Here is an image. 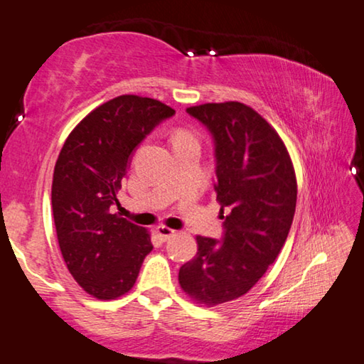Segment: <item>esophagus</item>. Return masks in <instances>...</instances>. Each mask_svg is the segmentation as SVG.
I'll list each match as a JSON object with an SVG mask.
<instances>
[{"label": "esophagus", "instance_id": "obj_1", "mask_svg": "<svg viewBox=\"0 0 364 364\" xmlns=\"http://www.w3.org/2000/svg\"><path fill=\"white\" fill-rule=\"evenodd\" d=\"M156 234H159L161 240L166 242V240H170L173 235H176V230L170 229V227H166V225H159L156 227Z\"/></svg>", "mask_w": 364, "mask_h": 364}]
</instances>
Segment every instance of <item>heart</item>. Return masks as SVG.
Segmentation results:
<instances>
[{
	"label": "heart",
	"instance_id": "obj_1",
	"mask_svg": "<svg viewBox=\"0 0 364 364\" xmlns=\"http://www.w3.org/2000/svg\"><path fill=\"white\" fill-rule=\"evenodd\" d=\"M175 137H191V134H188V132H176Z\"/></svg>",
	"mask_w": 364,
	"mask_h": 364
}]
</instances>
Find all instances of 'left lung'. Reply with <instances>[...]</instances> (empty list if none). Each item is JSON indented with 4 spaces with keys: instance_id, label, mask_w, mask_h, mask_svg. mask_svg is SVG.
<instances>
[{
    "instance_id": "left-lung-1",
    "label": "left lung",
    "mask_w": 364,
    "mask_h": 364,
    "mask_svg": "<svg viewBox=\"0 0 364 364\" xmlns=\"http://www.w3.org/2000/svg\"><path fill=\"white\" fill-rule=\"evenodd\" d=\"M215 140L217 203L224 240L196 237L198 253L180 268L189 299L205 307L247 294L278 257L294 219L297 181L291 155L274 127L238 101L186 109Z\"/></svg>"
}]
</instances>
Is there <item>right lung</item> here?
<instances>
[{
	"label": "right lung",
	"mask_w": 364,
	"mask_h": 364,
	"mask_svg": "<svg viewBox=\"0 0 364 364\" xmlns=\"http://www.w3.org/2000/svg\"><path fill=\"white\" fill-rule=\"evenodd\" d=\"M173 114L151 97H112L81 119L58 155L52 181L58 247L73 279L96 299L127 294L154 248L149 229L111 214V205L130 154Z\"/></svg>",
	"instance_id": "obj_1"
}]
</instances>
